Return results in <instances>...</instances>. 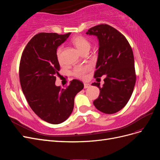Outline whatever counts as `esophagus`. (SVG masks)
Listing matches in <instances>:
<instances>
[{"instance_id":"1","label":"esophagus","mask_w":160,"mask_h":160,"mask_svg":"<svg viewBox=\"0 0 160 160\" xmlns=\"http://www.w3.org/2000/svg\"><path fill=\"white\" fill-rule=\"evenodd\" d=\"M91 87V85L89 84V83H84V88L85 89H88L89 88H90Z\"/></svg>"}]
</instances>
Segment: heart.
Listing matches in <instances>:
<instances>
[{
    "label": "heart",
    "instance_id": "heart-1",
    "mask_svg": "<svg viewBox=\"0 0 160 160\" xmlns=\"http://www.w3.org/2000/svg\"><path fill=\"white\" fill-rule=\"evenodd\" d=\"M71 42L74 46L78 49L81 52L84 53L88 52L91 47V43L86 38L81 35H77L72 38ZM62 47L59 46L57 47L56 50L57 59L60 63L62 62ZM91 69L90 65H83V66H77L72 71V75L78 79H83L86 77L87 73Z\"/></svg>",
    "mask_w": 160,
    "mask_h": 160
}]
</instances>
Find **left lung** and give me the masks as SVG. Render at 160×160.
I'll return each mask as SVG.
<instances>
[{
  "instance_id": "1",
  "label": "left lung",
  "mask_w": 160,
  "mask_h": 160,
  "mask_svg": "<svg viewBox=\"0 0 160 160\" xmlns=\"http://www.w3.org/2000/svg\"><path fill=\"white\" fill-rule=\"evenodd\" d=\"M86 34L96 35L99 39L94 77L106 76L102 88L98 82L92 83L100 90L93 104L101 112L115 113L126 105L134 89L136 74L132 49L122 33L107 24L91 27Z\"/></svg>"
}]
</instances>
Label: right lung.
<instances>
[{
  "mask_svg": "<svg viewBox=\"0 0 160 160\" xmlns=\"http://www.w3.org/2000/svg\"><path fill=\"white\" fill-rule=\"evenodd\" d=\"M71 32H40L24 49L19 65V79L27 102L38 117L52 124L63 122L72 113L77 93L83 89L73 79L66 88L55 85L60 65L56 50Z\"/></svg>",
  "mask_w": 160,
  "mask_h": 160,
  "instance_id": "right-lung-1",
  "label": "right lung"
}]
</instances>
